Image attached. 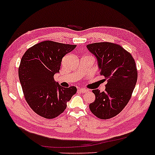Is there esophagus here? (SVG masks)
I'll list each match as a JSON object with an SVG mask.
<instances>
[{"label":"esophagus","instance_id":"34e87169","mask_svg":"<svg viewBox=\"0 0 155 155\" xmlns=\"http://www.w3.org/2000/svg\"><path fill=\"white\" fill-rule=\"evenodd\" d=\"M78 91H79V92L83 93L87 92V90L85 89V88H79V89H78Z\"/></svg>","mask_w":155,"mask_h":155}]
</instances>
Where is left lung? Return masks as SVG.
Returning a JSON list of instances; mask_svg holds the SVG:
<instances>
[{
    "label": "left lung",
    "instance_id": "obj_1",
    "mask_svg": "<svg viewBox=\"0 0 155 155\" xmlns=\"http://www.w3.org/2000/svg\"><path fill=\"white\" fill-rule=\"evenodd\" d=\"M98 61L101 74L107 81L106 90H93L95 100L89 105L91 111L101 119L117 115L130 100L137 81L135 61L121 46L110 42L87 45Z\"/></svg>",
    "mask_w": 155,
    "mask_h": 155
}]
</instances>
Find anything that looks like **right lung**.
I'll return each instance as SVG.
<instances>
[{"mask_svg": "<svg viewBox=\"0 0 155 155\" xmlns=\"http://www.w3.org/2000/svg\"><path fill=\"white\" fill-rule=\"evenodd\" d=\"M76 45L44 41L30 47L23 55L18 77L28 106L38 115L54 118L65 110L67 102L77 92L74 86L62 87L54 81L62 57Z\"/></svg>", "mask_w": 155, "mask_h": 155, "instance_id": "obj_1", "label": "right lung"}]
</instances>
